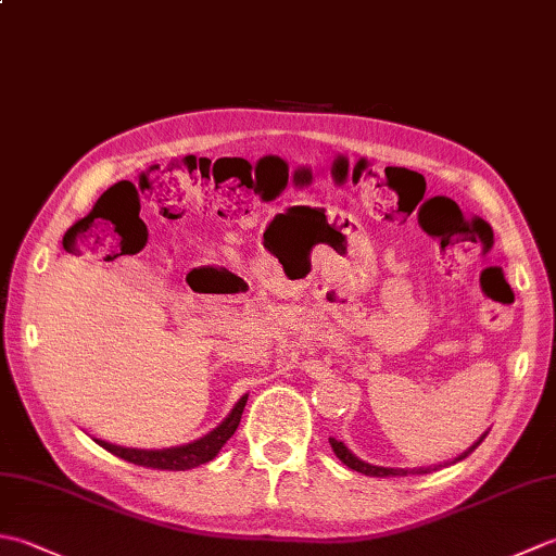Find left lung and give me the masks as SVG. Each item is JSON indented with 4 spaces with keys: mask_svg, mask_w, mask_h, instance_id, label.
Returning a JSON list of instances; mask_svg holds the SVG:
<instances>
[{
    "mask_svg": "<svg viewBox=\"0 0 556 556\" xmlns=\"http://www.w3.org/2000/svg\"><path fill=\"white\" fill-rule=\"evenodd\" d=\"M485 434H488V432H485ZM485 434H482L480 440H478L473 446H470L468 452L460 454L456 460L466 458L468 454H473V452H476V446H480V442L485 440ZM329 444H332L334 454H337V458L341 460V464L349 466L351 470H358V473H363V476H370V478H404V476H408V473H410V470H404V468H382V466H370V464H365V460H361V458L353 456L344 444L337 442L334 437H329ZM434 468H440V466H434ZM416 473H428V468H425V470H416Z\"/></svg>",
    "mask_w": 556,
    "mask_h": 556,
    "instance_id": "left-lung-1",
    "label": "left lung"
}]
</instances>
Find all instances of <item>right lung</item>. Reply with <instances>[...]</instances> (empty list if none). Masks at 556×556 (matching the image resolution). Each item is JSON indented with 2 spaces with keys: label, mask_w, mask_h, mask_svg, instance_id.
Wrapping results in <instances>:
<instances>
[{
  "label": "right lung",
  "mask_w": 556,
  "mask_h": 556,
  "mask_svg": "<svg viewBox=\"0 0 556 556\" xmlns=\"http://www.w3.org/2000/svg\"><path fill=\"white\" fill-rule=\"evenodd\" d=\"M248 396H241L239 404L233 406V410L229 413V418L224 420L219 428L212 430L210 434L200 437V440L184 444V446H172V448H157V452H148V448H126V446H116L110 442L96 440L100 446L108 448L110 454L119 456L128 464L143 466V468H155V470H188L195 466H203L207 460H212L217 456L219 448L227 444L229 437L236 432L243 416Z\"/></svg>",
  "instance_id": "right-lung-1"
}]
</instances>
